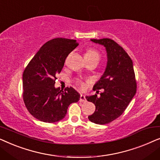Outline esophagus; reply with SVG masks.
I'll list each match as a JSON object with an SVG mask.
<instances>
[{"label": "esophagus", "mask_w": 160, "mask_h": 160, "mask_svg": "<svg viewBox=\"0 0 160 160\" xmlns=\"http://www.w3.org/2000/svg\"><path fill=\"white\" fill-rule=\"evenodd\" d=\"M79 101L80 102H86L87 101V99H86V98H85V95H83V94H81Z\"/></svg>", "instance_id": "esophagus-1"}]
</instances>
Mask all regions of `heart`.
<instances>
[{
    "label": "heart",
    "instance_id": "1",
    "mask_svg": "<svg viewBox=\"0 0 160 160\" xmlns=\"http://www.w3.org/2000/svg\"><path fill=\"white\" fill-rule=\"evenodd\" d=\"M85 58H100V54L97 50L95 49H89L85 54ZM78 84L82 87H84V83L82 82H78Z\"/></svg>",
    "mask_w": 160,
    "mask_h": 160
}]
</instances>
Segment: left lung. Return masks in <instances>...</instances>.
<instances>
[{
    "mask_svg": "<svg viewBox=\"0 0 160 160\" xmlns=\"http://www.w3.org/2000/svg\"><path fill=\"white\" fill-rule=\"evenodd\" d=\"M102 45L107 53V65L104 73L94 85L93 90L104 89L99 98L86 96L93 102L95 111L89 116V121L98 124L110 123L120 117L136 93V80L132 61L121 46L110 38L91 39Z\"/></svg>",
    "mask_w": 160,
    "mask_h": 160,
    "instance_id": "8db88e82",
    "label": "left lung"
}]
</instances>
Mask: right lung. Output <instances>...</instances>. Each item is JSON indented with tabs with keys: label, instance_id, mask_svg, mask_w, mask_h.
I'll return each mask as SVG.
<instances>
[{
	"label": "right lung",
	"instance_id": "1",
	"mask_svg": "<svg viewBox=\"0 0 160 160\" xmlns=\"http://www.w3.org/2000/svg\"><path fill=\"white\" fill-rule=\"evenodd\" d=\"M78 45L76 40L56 38L45 43L35 54L22 75L23 100L30 114L54 123L62 119L69 105L78 102L80 94L73 87H54L68 55Z\"/></svg>",
	"mask_w": 160,
	"mask_h": 160
}]
</instances>
